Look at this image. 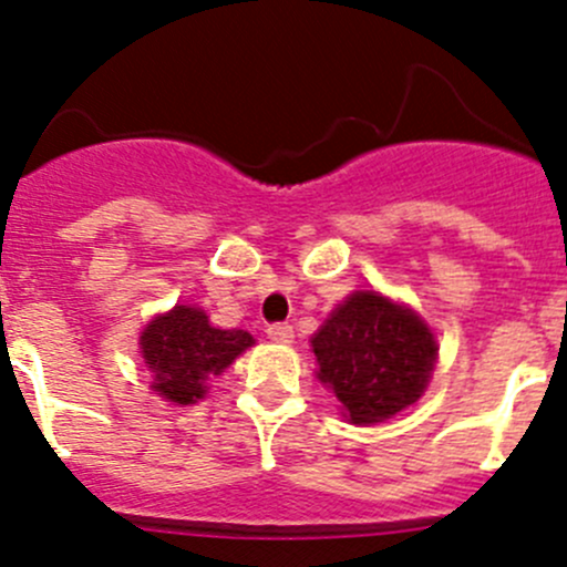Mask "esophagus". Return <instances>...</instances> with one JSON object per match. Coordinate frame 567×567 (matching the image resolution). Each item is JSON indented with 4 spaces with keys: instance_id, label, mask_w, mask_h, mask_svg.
Wrapping results in <instances>:
<instances>
[{
    "instance_id": "1",
    "label": "esophagus",
    "mask_w": 567,
    "mask_h": 567,
    "mask_svg": "<svg viewBox=\"0 0 567 567\" xmlns=\"http://www.w3.org/2000/svg\"><path fill=\"white\" fill-rule=\"evenodd\" d=\"M266 332L274 343H290V340H293V327H290V323H271Z\"/></svg>"
}]
</instances>
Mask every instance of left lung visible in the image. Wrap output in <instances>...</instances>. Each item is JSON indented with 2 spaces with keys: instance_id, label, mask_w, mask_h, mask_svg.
Instances as JSON below:
<instances>
[{
  "instance_id": "left-lung-1",
  "label": "left lung",
  "mask_w": 567,
  "mask_h": 567,
  "mask_svg": "<svg viewBox=\"0 0 567 567\" xmlns=\"http://www.w3.org/2000/svg\"><path fill=\"white\" fill-rule=\"evenodd\" d=\"M318 379L351 423H379L421 399L435 368L430 327L384 296L357 290L312 338Z\"/></svg>"
}]
</instances>
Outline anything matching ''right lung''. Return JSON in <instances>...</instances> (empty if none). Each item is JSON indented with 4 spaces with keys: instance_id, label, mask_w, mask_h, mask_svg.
I'll return each mask as SVG.
<instances>
[{
    "instance_id": "1",
    "label": "right lung",
    "mask_w": 567,
    "mask_h": 567,
    "mask_svg": "<svg viewBox=\"0 0 567 567\" xmlns=\"http://www.w3.org/2000/svg\"><path fill=\"white\" fill-rule=\"evenodd\" d=\"M255 343L244 329H216L196 307L179 305L157 316L141 334V351L155 373L152 388L168 401L194 404L207 393V379L218 377L235 357Z\"/></svg>"
}]
</instances>
